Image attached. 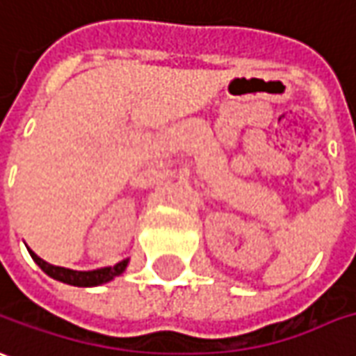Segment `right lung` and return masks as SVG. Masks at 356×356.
I'll list each match as a JSON object with an SVG mask.
<instances>
[{
	"mask_svg": "<svg viewBox=\"0 0 356 356\" xmlns=\"http://www.w3.org/2000/svg\"><path fill=\"white\" fill-rule=\"evenodd\" d=\"M29 253H31V257L35 259L36 265L44 270L48 277H52V279H56V280H62V282H66V284H74V286H97V284L108 282L111 279L118 277L122 270L127 269V265H128V259H124V261H120V263H117L115 267H105V269L72 270V269H64V267H54V265L46 263V261L40 259L36 253H33L31 249H29Z\"/></svg>",
	"mask_w": 356,
	"mask_h": 356,
	"instance_id": "add662e5",
	"label": "right lung"
}]
</instances>
